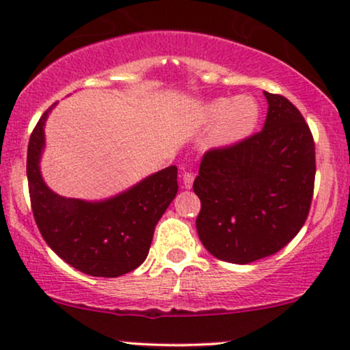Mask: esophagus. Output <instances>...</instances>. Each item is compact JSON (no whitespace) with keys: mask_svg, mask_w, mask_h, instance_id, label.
Returning <instances> with one entry per match:
<instances>
[{"mask_svg":"<svg viewBox=\"0 0 350 350\" xmlns=\"http://www.w3.org/2000/svg\"><path fill=\"white\" fill-rule=\"evenodd\" d=\"M194 172H191V171H186V172H183V184H184V187L186 189H191L192 187V183H194Z\"/></svg>","mask_w":350,"mask_h":350,"instance_id":"obj_1","label":"esophagus"}]
</instances>
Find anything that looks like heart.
Returning a JSON list of instances; mask_svg holds the SVG:
<instances>
[{
    "mask_svg": "<svg viewBox=\"0 0 350 350\" xmlns=\"http://www.w3.org/2000/svg\"><path fill=\"white\" fill-rule=\"evenodd\" d=\"M260 120L258 103L242 95L235 98H217L204 110V122L217 124V142L220 144L239 143L253 133Z\"/></svg>",
    "mask_w": 350,
    "mask_h": 350,
    "instance_id": "obj_1",
    "label": "heart"
}]
</instances>
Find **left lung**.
Returning <instances> with one entry per match:
<instances>
[{
  "instance_id": "1",
  "label": "left lung",
  "mask_w": 350,
  "mask_h": 350,
  "mask_svg": "<svg viewBox=\"0 0 350 350\" xmlns=\"http://www.w3.org/2000/svg\"><path fill=\"white\" fill-rule=\"evenodd\" d=\"M258 133L204 152L194 180L196 227L215 258L247 265L280 252L306 222L314 192L311 130L288 98L265 92Z\"/></svg>"
}]
</instances>
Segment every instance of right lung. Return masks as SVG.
<instances>
[{"mask_svg":"<svg viewBox=\"0 0 350 350\" xmlns=\"http://www.w3.org/2000/svg\"><path fill=\"white\" fill-rule=\"evenodd\" d=\"M52 107L39 118L27 144V186L39 232L75 270L103 278L133 271L146 260L156 224L178 194V167H166L102 202L60 198L39 171L44 123Z\"/></svg>","mask_w":350,"mask_h":350,"instance_id":"right-lung-1","label":"right lung"}]
</instances>
